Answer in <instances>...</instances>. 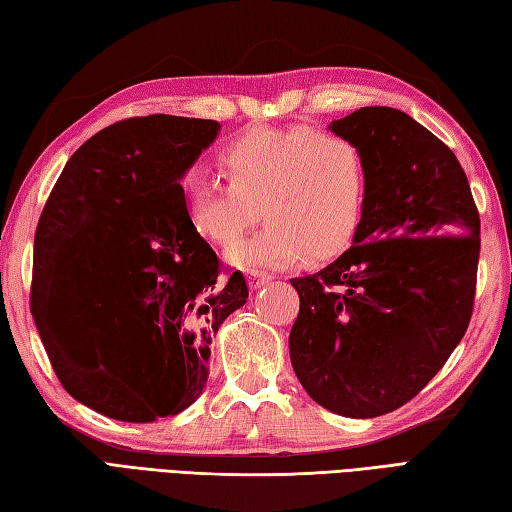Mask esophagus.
Wrapping results in <instances>:
<instances>
[{"instance_id": "34e87169", "label": "esophagus", "mask_w": 512, "mask_h": 512, "mask_svg": "<svg viewBox=\"0 0 512 512\" xmlns=\"http://www.w3.org/2000/svg\"><path fill=\"white\" fill-rule=\"evenodd\" d=\"M275 277L270 273H262V270H248V281H250V288H262L266 286L268 281H273Z\"/></svg>"}]
</instances>
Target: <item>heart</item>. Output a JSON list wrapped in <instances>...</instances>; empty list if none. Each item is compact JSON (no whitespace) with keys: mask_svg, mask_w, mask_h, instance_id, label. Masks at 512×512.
<instances>
[{"mask_svg":"<svg viewBox=\"0 0 512 512\" xmlns=\"http://www.w3.org/2000/svg\"><path fill=\"white\" fill-rule=\"evenodd\" d=\"M226 184L187 173L184 213L206 242L231 248L255 224H268L228 259L244 268H277L330 257L350 246L369 198V162L356 140L308 125L253 127L217 151Z\"/></svg>","mask_w":512,"mask_h":512,"instance_id":"obj_1","label":"heart"}]
</instances>
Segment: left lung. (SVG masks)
<instances>
[{
	"label": "left lung",
	"mask_w": 512,
	"mask_h": 512,
	"mask_svg": "<svg viewBox=\"0 0 512 512\" xmlns=\"http://www.w3.org/2000/svg\"><path fill=\"white\" fill-rule=\"evenodd\" d=\"M330 129L363 147L372 184L354 244L290 279V361L321 407L376 418L418 396L469 328L480 213L453 151L405 112L361 107Z\"/></svg>",
	"instance_id": "obj_1"
}]
</instances>
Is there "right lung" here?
I'll use <instances>...</instances> for the list:
<instances>
[{
    "mask_svg": "<svg viewBox=\"0 0 512 512\" xmlns=\"http://www.w3.org/2000/svg\"><path fill=\"white\" fill-rule=\"evenodd\" d=\"M217 132L206 118H125L74 151L43 206L30 312L63 389L107 418L187 409L209 376L211 336L248 299L180 193Z\"/></svg>",
    "mask_w": 512,
    "mask_h": 512,
    "instance_id": "right-lung-1",
    "label": "right lung"
}]
</instances>
